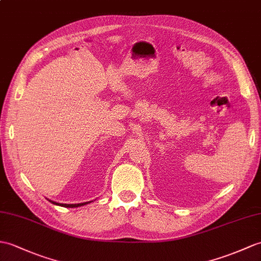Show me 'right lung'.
Masks as SVG:
<instances>
[{
    "instance_id": "add662e5",
    "label": "right lung",
    "mask_w": 261,
    "mask_h": 261,
    "mask_svg": "<svg viewBox=\"0 0 261 261\" xmlns=\"http://www.w3.org/2000/svg\"><path fill=\"white\" fill-rule=\"evenodd\" d=\"M48 201H51V200H48ZM52 203L57 204V205H61V207H65V208H76V207H81V205H84V204H88L90 203L91 201H88V202H82V203H72V204H68V203H58V202H54V201H51Z\"/></svg>"
}]
</instances>
